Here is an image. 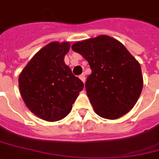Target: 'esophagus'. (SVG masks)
I'll return each instance as SVG.
<instances>
[{"label": "esophagus", "instance_id": "esophagus-1", "mask_svg": "<svg viewBox=\"0 0 159 159\" xmlns=\"http://www.w3.org/2000/svg\"><path fill=\"white\" fill-rule=\"evenodd\" d=\"M80 79L81 80L83 83H85L86 81V76H85V74H81V75H80Z\"/></svg>", "mask_w": 159, "mask_h": 159}]
</instances>
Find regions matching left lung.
<instances>
[{
	"instance_id": "obj_1",
	"label": "left lung",
	"mask_w": 159,
	"mask_h": 159,
	"mask_svg": "<svg viewBox=\"0 0 159 159\" xmlns=\"http://www.w3.org/2000/svg\"><path fill=\"white\" fill-rule=\"evenodd\" d=\"M72 49L81 54L92 69L86 90L94 111L107 119L126 114L143 88L139 61L121 42L108 35L75 42Z\"/></svg>"
}]
</instances>
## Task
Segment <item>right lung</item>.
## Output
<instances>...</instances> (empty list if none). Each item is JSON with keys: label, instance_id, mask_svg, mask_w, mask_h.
I'll return each mask as SVG.
<instances>
[{"label": "right lung", "instance_id": "1", "mask_svg": "<svg viewBox=\"0 0 159 159\" xmlns=\"http://www.w3.org/2000/svg\"><path fill=\"white\" fill-rule=\"evenodd\" d=\"M69 49V42H51L35 53L20 73V93L24 102L46 121H58L67 116L84 87L65 64Z\"/></svg>", "mask_w": 159, "mask_h": 159}]
</instances>
